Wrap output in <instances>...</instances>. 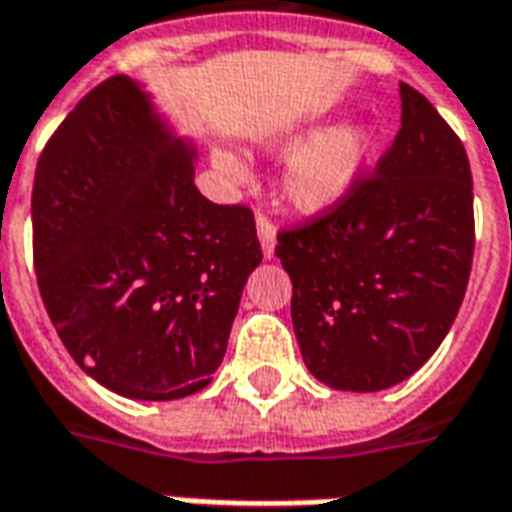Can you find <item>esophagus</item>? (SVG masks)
Masks as SVG:
<instances>
[{
  "label": "esophagus",
  "instance_id": "obj_1",
  "mask_svg": "<svg viewBox=\"0 0 512 512\" xmlns=\"http://www.w3.org/2000/svg\"><path fill=\"white\" fill-rule=\"evenodd\" d=\"M257 235H260V246L263 255L274 257V246H277V227L268 219L266 213H257Z\"/></svg>",
  "mask_w": 512,
  "mask_h": 512
}]
</instances>
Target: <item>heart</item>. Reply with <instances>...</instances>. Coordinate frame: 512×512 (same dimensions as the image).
Wrapping results in <instances>:
<instances>
[{
	"mask_svg": "<svg viewBox=\"0 0 512 512\" xmlns=\"http://www.w3.org/2000/svg\"><path fill=\"white\" fill-rule=\"evenodd\" d=\"M315 134H318V126L301 128L296 134H290L288 145H304ZM373 147H376V134L367 126L334 128L329 134L318 136L290 161L285 191L293 205L307 213H323L334 208L337 202L345 200L348 191L354 189L356 180L362 178L367 161L373 156ZM213 161L224 175L244 178V161L235 153L216 150Z\"/></svg>",
	"mask_w": 512,
	"mask_h": 512,
	"instance_id": "heart-1",
	"label": "heart"
}]
</instances>
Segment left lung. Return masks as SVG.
I'll return each instance as SVG.
<instances>
[{
  "label": "left lung",
  "mask_w": 512,
  "mask_h": 512,
  "mask_svg": "<svg viewBox=\"0 0 512 512\" xmlns=\"http://www.w3.org/2000/svg\"><path fill=\"white\" fill-rule=\"evenodd\" d=\"M400 131L345 200L277 235L304 365L343 392L406 381L450 332L474 255L472 169L428 98L400 84Z\"/></svg>",
  "instance_id": "obj_1"
}]
</instances>
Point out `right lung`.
<instances>
[{
	"label": "right lung",
	"mask_w": 512,
	"mask_h": 512,
	"mask_svg": "<svg viewBox=\"0 0 512 512\" xmlns=\"http://www.w3.org/2000/svg\"><path fill=\"white\" fill-rule=\"evenodd\" d=\"M40 299L73 362L134 400L213 381L249 274L255 216L194 186V147L112 76L54 131L35 169Z\"/></svg>",
	"instance_id": "add662e5"
}]
</instances>
